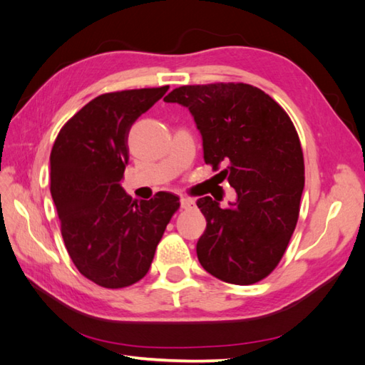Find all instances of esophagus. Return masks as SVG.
<instances>
[{"mask_svg": "<svg viewBox=\"0 0 365 365\" xmlns=\"http://www.w3.org/2000/svg\"><path fill=\"white\" fill-rule=\"evenodd\" d=\"M180 207L187 210V208L195 207V200L190 199V197H180Z\"/></svg>", "mask_w": 365, "mask_h": 365, "instance_id": "obj_1", "label": "esophagus"}]
</instances>
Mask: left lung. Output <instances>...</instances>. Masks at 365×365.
<instances>
[{
  "label": "left lung",
  "mask_w": 365,
  "mask_h": 365,
  "mask_svg": "<svg viewBox=\"0 0 365 365\" xmlns=\"http://www.w3.org/2000/svg\"><path fill=\"white\" fill-rule=\"evenodd\" d=\"M188 108L202 135L204 160L226 166L237 200L221 208L197 199L207 227L196 252L207 273L250 285L273 271L289 246L304 188V158L297 130L281 105L245 83L182 86L165 97Z\"/></svg>",
  "instance_id": "obj_1"
}]
</instances>
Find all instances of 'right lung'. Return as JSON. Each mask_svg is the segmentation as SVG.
<instances>
[{"label":"right lung","mask_w":365,"mask_h":365,"mask_svg":"<svg viewBox=\"0 0 365 365\" xmlns=\"http://www.w3.org/2000/svg\"><path fill=\"white\" fill-rule=\"evenodd\" d=\"M169 86L98 96L61 128L50 155V191L67 252L80 273L105 289H123L149 271L180 202L160 191L133 202L120 187L135 120Z\"/></svg>","instance_id":"1"}]
</instances>
